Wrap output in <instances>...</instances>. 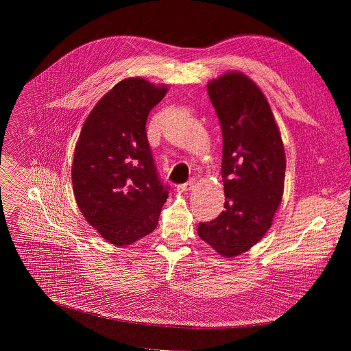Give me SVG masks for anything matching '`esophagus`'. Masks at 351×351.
Listing matches in <instances>:
<instances>
[{"label":"esophagus","mask_w":351,"mask_h":351,"mask_svg":"<svg viewBox=\"0 0 351 351\" xmlns=\"http://www.w3.org/2000/svg\"><path fill=\"white\" fill-rule=\"evenodd\" d=\"M194 187V182L193 180H190V182H186V183H182V184H178L176 186V190L178 191H189V190H191Z\"/></svg>","instance_id":"esophagus-1"}]
</instances>
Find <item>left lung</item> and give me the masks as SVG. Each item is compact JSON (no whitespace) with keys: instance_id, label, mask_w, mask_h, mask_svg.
<instances>
[{"instance_id":"8db88e82","label":"left lung","mask_w":351,"mask_h":351,"mask_svg":"<svg viewBox=\"0 0 351 351\" xmlns=\"http://www.w3.org/2000/svg\"><path fill=\"white\" fill-rule=\"evenodd\" d=\"M207 90L222 129L225 210L198 223L197 233L219 256L233 258L271 228L283 197L286 156L268 99L247 75L226 72Z\"/></svg>"}]
</instances>
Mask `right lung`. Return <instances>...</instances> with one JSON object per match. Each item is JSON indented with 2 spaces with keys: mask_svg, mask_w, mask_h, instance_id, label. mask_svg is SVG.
Wrapping results in <instances>:
<instances>
[{
  "mask_svg": "<svg viewBox=\"0 0 351 351\" xmlns=\"http://www.w3.org/2000/svg\"><path fill=\"white\" fill-rule=\"evenodd\" d=\"M168 91L143 77L117 83L94 106L77 138L72 184L86 221L123 247L152 233L168 198L149 149L147 117Z\"/></svg>",
  "mask_w": 351,
  "mask_h": 351,
  "instance_id": "obj_1",
  "label": "right lung"
}]
</instances>
